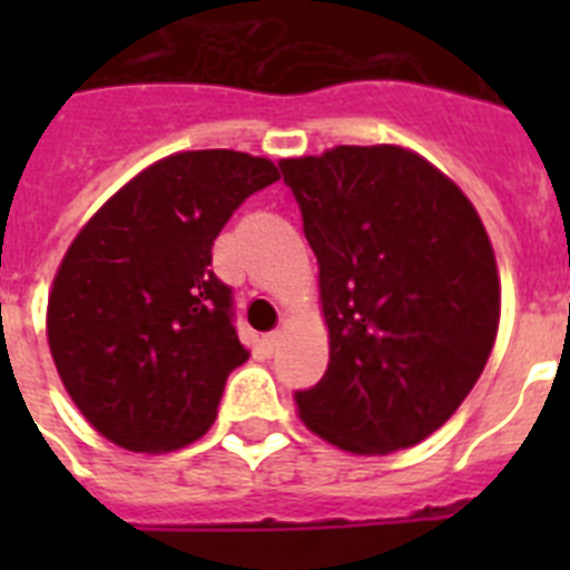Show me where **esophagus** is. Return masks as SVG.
Segmentation results:
<instances>
[{
    "instance_id": "34e87169",
    "label": "esophagus",
    "mask_w": 570,
    "mask_h": 570,
    "mask_svg": "<svg viewBox=\"0 0 570 570\" xmlns=\"http://www.w3.org/2000/svg\"><path fill=\"white\" fill-rule=\"evenodd\" d=\"M262 345H265V351H268V354H276V351H279V345H282V331H274V334H265Z\"/></svg>"
}]
</instances>
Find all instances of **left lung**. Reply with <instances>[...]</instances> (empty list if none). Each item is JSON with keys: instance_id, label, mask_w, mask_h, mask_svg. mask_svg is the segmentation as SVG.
Returning <instances> with one entry per match:
<instances>
[{"instance_id": "8db88e82", "label": "left lung", "mask_w": 570, "mask_h": 570, "mask_svg": "<svg viewBox=\"0 0 570 570\" xmlns=\"http://www.w3.org/2000/svg\"><path fill=\"white\" fill-rule=\"evenodd\" d=\"M320 265L328 371L296 394L331 445L376 456L445 425L500 328V271L460 185L402 145L279 163Z\"/></svg>"}]
</instances>
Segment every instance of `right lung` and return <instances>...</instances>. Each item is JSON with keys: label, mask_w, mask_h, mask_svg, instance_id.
<instances>
[{"label": "right lung", "mask_w": 570, "mask_h": 570, "mask_svg": "<svg viewBox=\"0 0 570 570\" xmlns=\"http://www.w3.org/2000/svg\"><path fill=\"white\" fill-rule=\"evenodd\" d=\"M276 179L265 156L179 150L139 170L73 236L45 328L65 391L105 440L163 454L214 425L225 380L250 351L210 248Z\"/></svg>", "instance_id": "add662e5"}]
</instances>
